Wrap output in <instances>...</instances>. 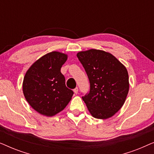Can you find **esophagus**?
Masks as SVG:
<instances>
[{
	"mask_svg": "<svg viewBox=\"0 0 154 154\" xmlns=\"http://www.w3.org/2000/svg\"><path fill=\"white\" fill-rule=\"evenodd\" d=\"M73 92H74L75 94H77L78 92H79V88H75V89H73Z\"/></svg>",
	"mask_w": 154,
	"mask_h": 154,
	"instance_id": "esophagus-1",
	"label": "esophagus"
}]
</instances>
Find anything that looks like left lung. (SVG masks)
I'll return each mask as SVG.
<instances>
[{
  "label": "left lung",
  "mask_w": 154,
  "mask_h": 154,
  "mask_svg": "<svg viewBox=\"0 0 154 154\" xmlns=\"http://www.w3.org/2000/svg\"><path fill=\"white\" fill-rule=\"evenodd\" d=\"M77 57L90 81L89 93L82 97L94 118L106 119L118 112L129 91V77L125 66L103 50L79 52Z\"/></svg>",
  "instance_id": "obj_1"
}]
</instances>
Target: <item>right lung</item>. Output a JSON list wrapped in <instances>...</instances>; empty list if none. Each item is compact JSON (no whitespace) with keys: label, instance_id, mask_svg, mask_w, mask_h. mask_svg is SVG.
Listing matches in <instances>:
<instances>
[{"label":"right lung","instance_id":"add662e5","mask_svg":"<svg viewBox=\"0 0 154 154\" xmlns=\"http://www.w3.org/2000/svg\"><path fill=\"white\" fill-rule=\"evenodd\" d=\"M67 54L53 51L31 65L23 81V93L32 108L46 116L62 111L69 104L73 92L65 84L61 73Z\"/></svg>","mask_w":154,"mask_h":154}]
</instances>
